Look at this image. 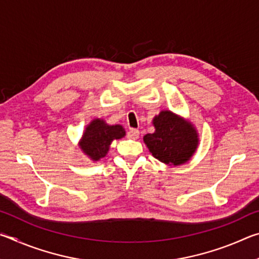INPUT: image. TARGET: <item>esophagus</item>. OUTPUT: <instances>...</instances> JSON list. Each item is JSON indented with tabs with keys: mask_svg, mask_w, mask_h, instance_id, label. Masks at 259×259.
<instances>
[{
	"mask_svg": "<svg viewBox=\"0 0 259 259\" xmlns=\"http://www.w3.org/2000/svg\"><path fill=\"white\" fill-rule=\"evenodd\" d=\"M129 138L131 139H137L139 137V130L138 129H130L128 131V134H126Z\"/></svg>",
	"mask_w": 259,
	"mask_h": 259,
	"instance_id": "1",
	"label": "esophagus"
}]
</instances>
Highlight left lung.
I'll return each mask as SVG.
<instances>
[{"label": "left lung", "mask_w": 259, "mask_h": 259, "mask_svg": "<svg viewBox=\"0 0 259 259\" xmlns=\"http://www.w3.org/2000/svg\"><path fill=\"white\" fill-rule=\"evenodd\" d=\"M155 131L144 136L152 155L166 164L179 165L191 159L198 146V134L190 122L163 111L154 117Z\"/></svg>", "instance_id": "1"}]
</instances>
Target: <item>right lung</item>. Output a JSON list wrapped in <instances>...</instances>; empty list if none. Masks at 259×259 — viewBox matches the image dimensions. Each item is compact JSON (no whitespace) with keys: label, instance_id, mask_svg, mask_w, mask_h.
I'll return each instance as SVG.
<instances>
[{"label":"right lung","instance_id":"right-lung-1","mask_svg":"<svg viewBox=\"0 0 259 259\" xmlns=\"http://www.w3.org/2000/svg\"><path fill=\"white\" fill-rule=\"evenodd\" d=\"M125 135L122 125H108L105 121L96 119L87 126L80 146L94 161H98L107 154L109 145L114 139H120Z\"/></svg>","mask_w":259,"mask_h":259}]
</instances>
